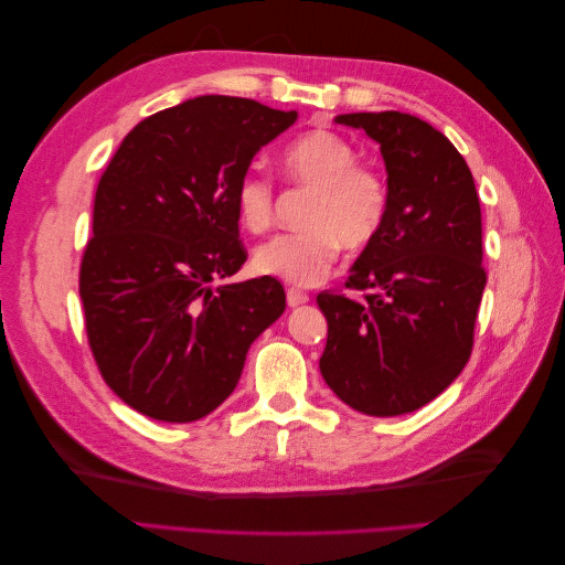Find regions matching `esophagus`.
<instances>
[{
    "label": "esophagus",
    "mask_w": 565,
    "mask_h": 565,
    "mask_svg": "<svg viewBox=\"0 0 565 565\" xmlns=\"http://www.w3.org/2000/svg\"><path fill=\"white\" fill-rule=\"evenodd\" d=\"M309 299H311L309 292H303V289H297V287L287 289V306H289V309H295V306H301Z\"/></svg>",
    "instance_id": "esophagus-1"
}]
</instances>
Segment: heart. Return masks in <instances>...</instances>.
I'll return each instance as SVG.
<instances>
[{"label":"heart","instance_id":"1","mask_svg":"<svg viewBox=\"0 0 565 565\" xmlns=\"http://www.w3.org/2000/svg\"><path fill=\"white\" fill-rule=\"evenodd\" d=\"M355 146L330 129L299 136L282 152L285 179L309 188L313 198L303 226L282 233L254 252V268L297 287L318 285L339 259L341 245L363 249L384 228L391 204L388 179L382 169L358 162ZM241 226L254 235L276 221V188L262 172H245L233 191Z\"/></svg>","mask_w":565,"mask_h":565}]
</instances>
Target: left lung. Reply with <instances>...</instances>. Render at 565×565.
I'll return each instance as SVG.
<instances>
[{
  "label": "left lung",
  "mask_w": 565,
  "mask_h": 565,
  "mask_svg": "<svg viewBox=\"0 0 565 565\" xmlns=\"http://www.w3.org/2000/svg\"><path fill=\"white\" fill-rule=\"evenodd\" d=\"M380 143L391 204L380 235L358 256L349 289H324L328 318L320 372L358 413H415L469 363L488 273L471 169L424 119L398 113L339 115Z\"/></svg>",
  "instance_id": "8db88e82"
}]
</instances>
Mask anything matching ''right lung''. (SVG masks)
Masks as SVG:
<instances>
[{"instance_id": "add662e5", "label": "right lung", "mask_w": 565, "mask_h": 565, "mask_svg": "<svg viewBox=\"0 0 565 565\" xmlns=\"http://www.w3.org/2000/svg\"><path fill=\"white\" fill-rule=\"evenodd\" d=\"M295 122L252 98H191L136 125L100 177L79 266L84 328L100 377L141 415H210L282 316L276 278L212 285L247 262L235 183Z\"/></svg>"}]
</instances>
